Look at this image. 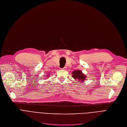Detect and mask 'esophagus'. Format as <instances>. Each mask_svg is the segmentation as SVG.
<instances>
[{"instance_id":"esophagus-1","label":"esophagus","mask_w":127,"mask_h":127,"mask_svg":"<svg viewBox=\"0 0 127 127\" xmlns=\"http://www.w3.org/2000/svg\"><path fill=\"white\" fill-rule=\"evenodd\" d=\"M63 70H66V67H63V68H62Z\"/></svg>"}]
</instances>
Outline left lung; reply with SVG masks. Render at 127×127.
Listing matches in <instances>:
<instances>
[{
    "mask_svg": "<svg viewBox=\"0 0 127 127\" xmlns=\"http://www.w3.org/2000/svg\"><path fill=\"white\" fill-rule=\"evenodd\" d=\"M72 76L74 79H77L78 80L82 82L84 81L86 78L85 75H84L82 71L79 70H76L73 71Z\"/></svg>",
    "mask_w": 127,
    "mask_h": 127,
    "instance_id": "obj_1",
    "label": "left lung"
}]
</instances>
